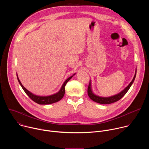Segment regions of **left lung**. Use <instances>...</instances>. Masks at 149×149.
I'll return each mask as SVG.
<instances>
[{
  "label": "left lung",
  "mask_w": 149,
  "mask_h": 149,
  "mask_svg": "<svg viewBox=\"0 0 149 149\" xmlns=\"http://www.w3.org/2000/svg\"><path fill=\"white\" fill-rule=\"evenodd\" d=\"M136 72H137V70H136V72H135V75L134 76V78L133 79V80L132 81V82L129 84V86H127V87H125L122 91H121L120 93L115 95H113L109 97H100L98 95H96L95 94H94L93 91H92V89H91V81H90V84L89 86L88 87V95L89 96V97L93 100L94 101L98 102L99 104H111L113 103L114 102H116L118 100H120L126 93L127 92L129 91V90L130 89V87L132 86V85L133 84L135 78H136Z\"/></svg>",
  "instance_id": "left-lung-1"
}]
</instances>
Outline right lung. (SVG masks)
I'll return each mask as SVG.
<instances>
[{"mask_svg":"<svg viewBox=\"0 0 149 149\" xmlns=\"http://www.w3.org/2000/svg\"><path fill=\"white\" fill-rule=\"evenodd\" d=\"M75 74H74L72 76L69 77L68 78H67L65 81L63 82V85L62 86L60 90L56 94H54L53 95H48V96H39V95H35L33 94H32V93H31L29 91H28L27 89H26L23 85L22 84V83L20 82L18 77H17V74H16L17 75V80L20 84V85L22 87V89L24 90V91L25 92V93L29 96V97L33 100L34 102L39 104H44V105H47V104H52L54 102H56L58 101H59V100H61L63 95L65 94V87L66 86L67 83L72 78V77L75 75Z\"/></svg>","mask_w":149,"mask_h":149,"instance_id":"right-lung-1","label":"right lung"}]
</instances>
